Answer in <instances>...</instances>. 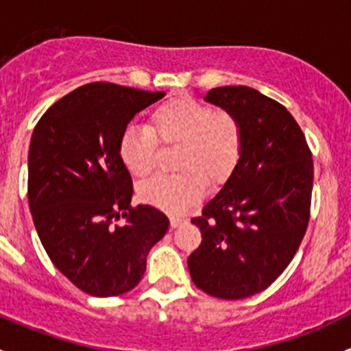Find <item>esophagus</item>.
<instances>
[{
    "mask_svg": "<svg viewBox=\"0 0 351 351\" xmlns=\"http://www.w3.org/2000/svg\"><path fill=\"white\" fill-rule=\"evenodd\" d=\"M169 222H171V228H178V226L185 224L186 219L185 217H178V215H173V217L169 219Z\"/></svg>",
    "mask_w": 351,
    "mask_h": 351,
    "instance_id": "obj_1",
    "label": "esophagus"
}]
</instances>
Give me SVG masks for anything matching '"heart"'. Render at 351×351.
I'll list each match as a JSON object with an SVG mask.
<instances>
[{
	"label": "heart",
	"instance_id": "obj_1",
	"mask_svg": "<svg viewBox=\"0 0 351 351\" xmlns=\"http://www.w3.org/2000/svg\"><path fill=\"white\" fill-rule=\"evenodd\" d=\"M161 146H178L176 175H161L139 186L144 202L169 212L183 214L202 200L210 185L231 178L243 153V130L229 112L192 97H180L154 108L149 127L129 125L119 141V156L130 175L146 178L154 171Z\"/></svg>",
	"mask_w": 351,
	"mask_h": 351
}]
</instances>
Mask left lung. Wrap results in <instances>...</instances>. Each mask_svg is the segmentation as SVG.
Here are the masks:
<instances>
[{"label":"left lung","instance_id":"left-lung-1","mask_svg":"<svg viewBox=\"0 0 351 351\" xmlns=\"http://www.w3.org/2000/svg\"><path fill=\"white\" fill-rule=\"evenodd\" d=\"M205 100L238 119L243 153L221 192L192 219L202 243L189 270L205 293L238 300L274 284L299 250L311 215L313 153L289 110L253 88H212Z\"/></svg>","mask_w":351,"mask_h":351}]
</instances>
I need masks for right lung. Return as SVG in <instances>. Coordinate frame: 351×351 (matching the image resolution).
Masks as SVG:
<instances>
[{"label":"right lung","mask_w":351,"mask_h":351,"mask_svg":"<svg viewBox=\"0 0 351 351\" xmlns=\"http://www.w3.org/2000/svg\"><path fill=\"white\" fill-rule=\"evenodd\" d=\"M165 91L83 84L35 125L28 151V205L42 246L59 271L95 297L120 295L146 271L169 228L153 205L130 204L132 178L119 141L136 113ZM119 218H125L117 225Z\"/></svg>","instance_id":"obj_1"}]
</instances>
